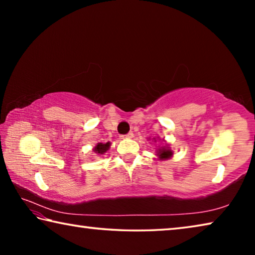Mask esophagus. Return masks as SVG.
I'll return each instance as SVG.
<instances>
[{
    "instance_id": "esophagus-1",
    "label": "esophagus",
    "mask_w": 255,
    "mask_h": 255,
    "mask_svg": "<svg viewBox=\"0 0 255 255\" xmlns=\"http://www.w3.org/2000/svg\"><path fill=\"white\" fill-rule=\"evenodd\" d=\"M122 137H123V138H132L133 135H132V132H128L127 135H123Z\"/></svg>"
}]
</instances>
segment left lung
Listing matches in <instances>:
<instances>
[{"label": "left lung", "instance_id": "1", "mask_svg": "<svg viewBox=\"0 0 255 255\" xmlns=\"http://www.w3.org/2000/svg\"><path fill=\"white\" fill-rule=\"evenodd\" d=\"M153 139L156 140L155 138H153ZM156 153H157L156 155L159 159H167V158L172 157V155H173V152H172L169 146H162V147L157 148Z\"/></svg>", "mask_w": 255, "mask_h": 255}]
</instances>
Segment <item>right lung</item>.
I'll return each instance as SVG.
<instances>
[{"mask_svg": "<svg viewBox=\"0 0 255 255\" xmlns=\"http://www.w3.org/2000/svg\"><path fill=\"white\" fill-rule=\"evenodd\" d=\"M110 147V143L108 141V143L106 144H102V143H98V145L96 146V147L93 148L94 152H96L97 154H105L108 149H109Z\"/></svg>", "mask_w": 255, "mask_h": 255, "instance_id": "right-lung-1", "label": "right lung"}]
</instances>
